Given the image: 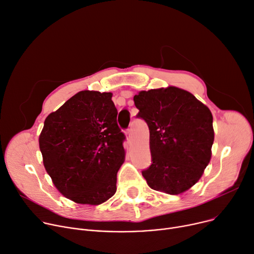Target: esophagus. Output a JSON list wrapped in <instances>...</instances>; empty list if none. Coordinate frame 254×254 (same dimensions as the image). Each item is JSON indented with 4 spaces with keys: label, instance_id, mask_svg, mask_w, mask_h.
<instances>
[{
    "label": "esophagus",
    "instance_id": "obj_1",
    "mask_svg": "<svg viewBox=\"0 0 254 254\" xmlns=\"http://www.w3.org/2000/svg\"><path fill=\"white\" fill-rule=\"evenodd\" d=\"M126 134H127V140H128V141H130V140H131V130H130V129H127V132H126Z\"/></svg>",
    "mask_w": 254,
    "mask_h": 254
}]
</instances>
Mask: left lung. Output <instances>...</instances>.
Here are the masks:
<instances>
[{
  "label": "left lung",
  "mask_w": 254,
  "mask_h": 254,
  "mask_svg": "<svg viewBox=\"0 0 254 254\" xmlns=\"http://www.w3.org/2000/svg\"><path fill=\"white\" fill-rule=\"evenodd\" d=\"M133 102L150 131L152 164L142 172L148 186L172 195L189 190L211 158L214 130L209 108L173 86L141 91Z\"/></svg>",
  "instance_id": "left-lung-1"
}]
</instances>
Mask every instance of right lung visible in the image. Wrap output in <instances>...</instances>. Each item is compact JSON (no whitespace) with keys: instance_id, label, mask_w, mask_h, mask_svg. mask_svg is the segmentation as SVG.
<instances>
[{"instance_id":"obj_1","label":"right lung","mask_w":254,"mask_h":254,"mask_svg":"<svg viewBox=\"0 0 254 254\" xmlns=\"http://www.w3.org/2000/svg\"><path fill=\"white\" fill-rule=\"evenodd\" d=\"M112 93L80 91L44 123L39 144L57 190L78 204L99 205L116 192L125 134Z\"/></svg>"}]
</instances>
